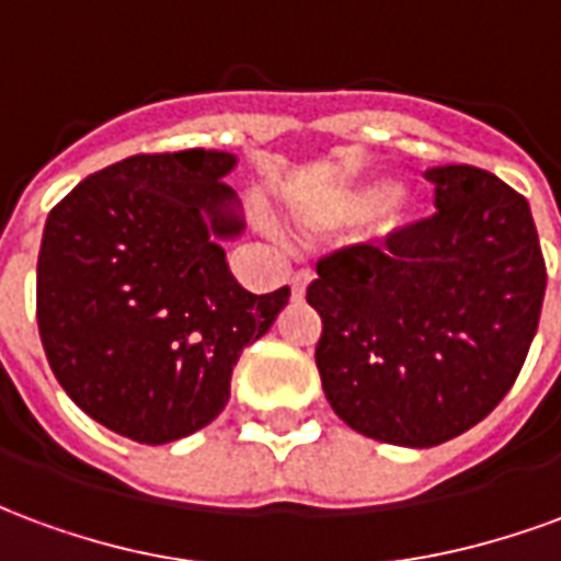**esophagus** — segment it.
Segmentation results:
<instances>
[{"label":"esophagus","instance_id":"obj_1","mask_svg":"<svg viewBox=\"0 0 561 561\" xmlns=\"http://www.w3.org/2000/svg\"><path fill=\"white\" fill-rule=\"evenodd\" d=\"M312 279H316V273H312V270H297V273H294V276H291L294 297H304L306 285H309V282H312Z\"/></svg>","mask_w":561,"mask_h":561}]
</instances>
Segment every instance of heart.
I'll return each instance as SVG.
<instances>
[{
	"mask_svg": "<svg viewBox=\"0 0 561 561\" xmlns=\"http://www.w3.org/2000/svg\"><path fill=\"white\" fill-rule=\"evenodd\" d=\"M381 209V231H390L402 221V201L397 195V183L393 180H369V183L354 185V188H342L340 195H333L318 207H309L304 213L306 221H324L340 219L354 221L366 219Z\"/></svg>",
	"mask_w": 561,
	"mask_h": 561,
	"instance_id": "1",
	"label": "heart"
}]
</instances>
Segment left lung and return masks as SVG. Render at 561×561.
<instances>
[{
  "instance_id": "left-lung-1",
  "label": "left lung",
  "mask_w": 561,
  "mask_h": 561,
  "mask_svg": "<svg viewBox=\"0 0 561 561\" xmlns=\"http://www.w3.org/2000/svg\"><path fill=\"white\" fill-rule=\"evenodd\" d=\"M430 219L318 261L316 364L366 438L435 447L505 400L541 318L547 270L526 197L471 164L426 171Z\"/></svg>"
}]
</instances>
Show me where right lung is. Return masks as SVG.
Masks as SVG:
<instances>
[{
    "mask_svg": "<svg viewBox=\"0 0 561 561\" xmlns=\"http://www.w3.org/2000/svg\"><path fill=\"white\" fill-rule=\"evenodd\" d=\"M233 152L131 156L47 216L38 333L68 397L107 430L168 445L216 421L231 373L291 288L245 291L225 261L243 233Z\"/></svg>",
    "mask_w": 561,
    "mask_h": 561,
    "instance_id": "right-lung-1",
    "label": "right lung"
}]
</instances>
